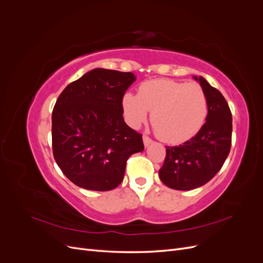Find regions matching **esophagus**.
Masks as SVG:
<instances>
[{"instance_id": "esophagus-1", "label": "esophagus", "mask_w": 263, "mask_h": 263, "mask_svg": "<svg viewBox=\"0 0 263 263\" xmlns=\"http://www.w3.org/2000/svg\"><path fill=\"white\" fill-rule=\"evenodd\" d=\"M142 140H144V145L147 147V146H149L151 142H153V139H151L150 137H148V136H146V135H144V137H142Z\"/></svg>"}]
</instances>
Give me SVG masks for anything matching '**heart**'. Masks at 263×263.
<instances>
[{"label": "heart", "instance_id": "b5f03b06", "mask_svg": "<svg viewBox=\"0 0 263 263\" xmlns=\"http://www.w3.org/2000/svg\"><path fill=\"white\" fill-rule=\"evenodd\" d=\"M123 110L133 127L146 122L151 112L157 136L168 144H181L200 132L209 112L202 86L173 80H151L141 83L138 95L125 93Z\"/></svg>", "mask_w": 263, "mask_h": 263}]
</instances>
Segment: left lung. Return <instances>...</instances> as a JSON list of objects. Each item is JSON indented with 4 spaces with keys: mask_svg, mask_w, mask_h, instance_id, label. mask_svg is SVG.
Masks as SVG:
<instances>
[{
    "mask_svg": "<svg viewBox=\"0 0 263 263\" xmlns=\"http://www.w3.org/2000/svg\"><path fill=\"white\" fill-rule=\"evenodd\" d=\"M206 93L209 114L194 137L182 145L166 146L159 177L166 186L189 191L204 185L221 169L232 146L233 118L222 94L203 77H194Z\"/></svg>",
    "mask_w": 263,
    "mask_h": 263,
    "instance_id": "8db88e82",
    "label": "left lung"
}]
</instances>
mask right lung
<instances>
[{"instance_id": "1", "label": "right lung", "mask_w": 263, "mask_h": 263, "mask_svg": "<svg viewBox=\"0 0 263 263\" xmlns=\"http://www.w3.org/2000/svg\"><path fill=\"white\" fill-rule=\"evenodd\" d=\"M132 72L93 69L61 92L52 110V153L76 185L109 191L121 184L126 162L144 150L142 135L124 122L123 97Z\"/></svg>"}]
</instances>
